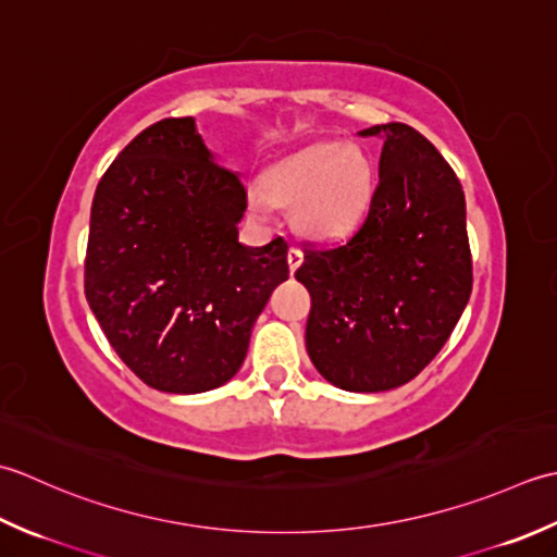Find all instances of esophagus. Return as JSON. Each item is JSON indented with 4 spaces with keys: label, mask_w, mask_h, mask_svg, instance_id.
<instances>
[{
    "label": "esophagus",
    "mask_w": 557,
    "mask_h": 557,
    "mask_svg": "<svg viewBox=\"0 0 557 557\" xmlns=\"http://www.w3.org/2000/svg\"><path fill=\"white\" fill-rule=\"evenodd\" d=\"M302 264V249L300 247H290L288 249V267H290V271H295Z\"/></svg>",
    "instance_id": "obj_1"
}]
</instances>
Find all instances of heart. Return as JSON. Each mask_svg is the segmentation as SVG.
Instances as JSON below:
<instances>
[{"label":"heart","instance_id":"heart-1","mask_svg":"<svg viewBox=\"0 0 557 557\" xmlns=\"http://www.w3.org/2000/svg\"><path fill=\"white\" fill-rule=\"evenodd\" d=\"M259 191L249 195V207L264 209V199L276 207H293L298 231L332 240L350 233L366 215L372 199V165L358 146L322 141L283 158L264 173Z\"/></svg>","mask_w":557,"mask_h":557}]
</instances>
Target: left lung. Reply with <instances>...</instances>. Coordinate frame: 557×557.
Instances as JSON below:
<instances>
[{"label": "left lung", "instance_id": "1", "mask_svg": "<svg viewBox=\"0 0 557 557\" xmlns=\"http://www.w3.org/2000/svg\"><path fill=\"white\" fill-rule=\"evenodd\" d=\"M380 183L346 243L305 249L295 271L310 290V360L346 392H387L411 382L467 308L473 267L459 177L421 132L374 124Z\"/></svg>", "mask_w": 557, "mask_h": 557}]
</instances>
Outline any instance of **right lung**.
Here are the masks:
<instances>
[{
  "label": "right lung",
  "mask_w": 557,
  "mask_h": 557,
  "mask_svg": "<svg viewBox=\"0 0 557 557\" xmlns=\"http://www.w3.org/2000/svg\"><path fill=\"white\" fill-rule=\"evenodd\" d=\"M247 191L213 161L195 117L124 146L96 187L84 288L110 346L158 392L199 394L240 370L288 243H237Z\"/></svg>",
  "instance_id": "right-lung-1"
}]
</instances>
